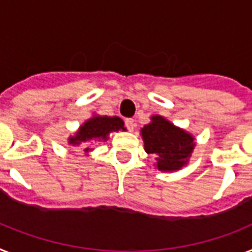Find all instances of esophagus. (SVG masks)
I'll use <instances>...</instances> for the list:
<instances>
[{
    "instance_id": "34e87169",
    "label": "esophagus",
    "mask_w": 252,
    "mask_h": 252,
    "mask_svg": "<svg viewBox=\"0 0 252 252\" xmlns=\"http://www.w3.org/2000/svg\"><path fill=\"white\" fill-rule=\"evenodd\" d=\"M125 126L127 128L128 131H132L135 128V122L134 120H131V118H127L126 121H125Z\"/></svg>"
}]
</instances>
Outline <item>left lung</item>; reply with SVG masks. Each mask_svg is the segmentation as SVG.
Here are the masks:
<instances>
[{
	"mask_svg": "<svg viewBox=\"0 0 252 252\" xmlns=\"http://www.w3.org/2000/svg\"><path fill=\"white\" fill-rule=\"evenodd\" d=\"M141 135L145 152L155 156L161 171L183 167L194 148L193 138L188 132L175 127L161 116H153L151 124L141 128Z\"/></svg>",
	"mask_w": 252,
	"mask_h": 252,
	"instance_id": "8db88e82",
	"label": "left lung"
}]
</instances>
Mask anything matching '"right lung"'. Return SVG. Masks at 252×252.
Listing matches in <instances>:
<instances>
[{
  "label": "right lung",
  "instance_id": "1",
  "mask_svg": "<svg viewBox=\"0 0 252 252\" xmlns=\"http://www.w3.org/2000/svg\"><path fill=\"white\" fill-rule=\"evenodd\" d=\"M118 130H126L124 127V121L121 118L95 116L81 126L78 132L69 139V144L80 145L81 143H90V141H95L96 139L97 140H107L109 132ZM85 151H89V148H86Z\"/></svg>",
  "mask_w": 252,
  "mask_h": 252
}]
</instances>
